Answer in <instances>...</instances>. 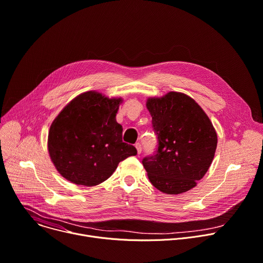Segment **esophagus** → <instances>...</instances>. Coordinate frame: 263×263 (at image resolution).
Listing matches in <instances>:
<instances>
[{
  "instance_id": "1",
  "label": "esophagus",
  "mask_w": 263,
  "mask_h": 263,
  "mask_svg": "<svg viewBox=\"0 0 263 263\" xmlns=\"http://www.w3.org/2000/svg\"><path fill=\"white\" fill-rule=\"evenodd\" d=\"M135 147H136L137 153H138V154H140V153H141V150H142L141 145H140V142H136V144H135Z\"/></svg>"
}]
</instances>
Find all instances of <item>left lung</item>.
Returning <instances> with one entry per match:
<instances>
[{
  "instance_id": "1",
  "label": "left lung",
  "mask_w": 263,
  "mask_h": 263,
  "mask_svg": "<svg viewBox=\"0 0 263 263\" xmlns=\"http://www.w3.org/2000/svg\"><path fill=\"white\" fill-rule=\"evenodd\" d=\"M147 108L157 136L156 150L141 161L149 179L163 193L186 192L209 170L217 134L204 111L183 93L149 99Z\"/></svg>"
}]
</instances>
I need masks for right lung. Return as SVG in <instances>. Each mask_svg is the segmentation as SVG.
<instances>
[{"instance_id":"1","label":"right lung","mask_w":263,"mask_h":263,"mask_svg":"<svg viewBox=\"0 0 263 263\" xmlns=\"http://www.w3.org/2000/svg\"><path fill=\"white\" fill-rule=\"evenodd\" d=\"M121 99L85 92L71 101L54 119L48 134V150L57 170L67 180L97 185L108 179L117 164L136 155L123 141V127L116 122Z\"/></svg>"}]
</instances>
